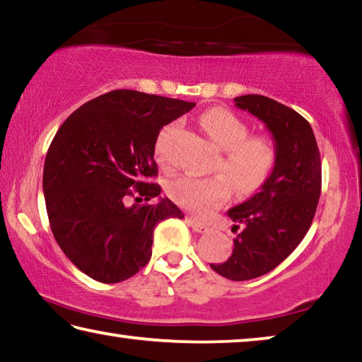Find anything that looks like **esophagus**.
<instances>
[{
  "label": "esophagus",
  "instance_id": "1",
  "mask_svg": "<svg viewBox=\"0 0 362 362\" xmlns=\"http://www.w3.org/2000/svg\"><path fill=\"white\" fill-rule=\"evenodd\" d=\"M187 222H188V225L192 226L194 231H198V233H204V231L209 230V226H207L206 223L199 222V220H196L193 217H187Z\"/></svg>",
  "mask_w": 362,
  "mask_h": 362
}]
</instances>
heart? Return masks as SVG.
Returning <instances> with one entry per match:
<instances>
[{
  "label": "heart",
  "mask_w": 362,
  "mask_h": 362,
  "mask_svg": "<svg viewBox=\"0 0 362 362\" xmlns=\"http://www.w3.org/2000/svg\"><path fill=\"white\" fill-rule=\"evenodd\" d=\"M199 124L212 142L222 148L216 169L224 174L180 175L168 185L169 196L187 211L204 217L222 206L231 194V185L240 194H250L265 185L276 166V146L265 136H249V126L236 113L214 107L199 116ZM175 124L159 131L155 156L161 168H170L169 140Z\"/></svg>",
  "instance_id": "heart-1"
}]
</instances>
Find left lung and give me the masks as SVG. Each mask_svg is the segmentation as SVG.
Here are the masks:
<instances>
[{"mask_svg":"<svg viewBox=\"0 0 362 362\" xmlns=\"http://www.w3.org/2000/svg\"><path fill=\"white\" fill-rule=\"evenodd\" d=\"M272 132L276 166L252 198L228 211L240 230L231 257L211 268L231 281H247L272 272L292 254L316 214L321 196V156L310 122L296 110L265 95L235 99Z\"/></svg>","mask_w":362,"mask_h":362,"instance_id":"1","label":"left lung"}]
</instances>
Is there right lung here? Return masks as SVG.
I'll return each mask as SVG.
<instances>
[{
  "label": "right lung",
  "instance_id": "add662e5",
  "mask_svg": "<svg viewBox=\"0 0 362 362\" xmlns=\"http://www.w3.org/2000/svg\"><path fill=\"white\" fill-rule=\"evenodd\" d=\"M196 103L116 89L86 102L59 127L49 146L42 192L52 235L70 262L99 283L139 273L151 257L153 230L182 218L161 198L155 140L163 126ZM145 199V205L127 201Z\"/></svg>",
  "mask_w": 362,
  "mask_h": 362
}]
</instances>
